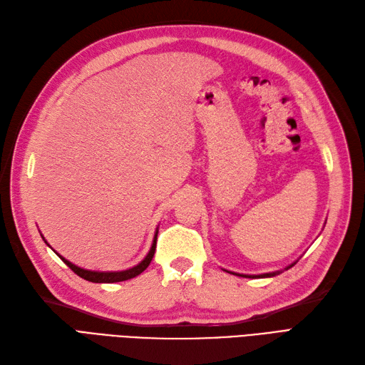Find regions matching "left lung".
Masks as SVG:
<instances>
[{
  "label": "left lung",
  "mask_w": 365,
  "mask_h": 365,
  "mask_svg": "<svg viewBox=\"0 0 365 365\" xmlns=\"http://www.w3.org/2000/svg\"><path fill=\"white\" fill-rule=\"evenodd\" d=\"M298 262V259L295 260V262H292V263H289L288 267H284L283 269H279V271H272V272H263V274H254V275H251V274H239V272H233V271H228V269H224V271H227V272H230V274H235V275H239V277H245V279H268V277H275V275H279V274H282L283 271H286V269H289V268H292L294 264Z\"/></svg>",
  "instance_id": "1"
}]
</instances>
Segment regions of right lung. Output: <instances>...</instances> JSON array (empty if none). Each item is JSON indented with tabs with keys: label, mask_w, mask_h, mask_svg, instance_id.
I'll return each mask as SVG.
<instances>
[{
	"label": "right lung",
	"mask_w": 365,
	"mask_h": 365,
	"mask_svg": "<svg viewBox=\"0 0 365 365\" xmlns=\"http://www.w3.org/2000/svg\"><path fill=\"white\" fill-rule=\"evenodd\" d=\"M41 236H42V235H41ZM157 236H158V227H157V230H155V235H153L152 245H150L149 252L146 254V257L143 259L140 263H137L135 267L123 269V271H93V269L81 268V267H77V264L71 263L70 260L65 259L63 256H61L59 252L54 251V250L48 245V242L46 240V237L42 236V239H43V242H46V244H47L54 252L58 254L59 259H61L65 264H67V267H68L71 271H74L77 275H79V277H82V279H85V280H88V282H93V283H117V282H125V280L137 277V275H140L143 271H145V269L149 267V263H150V260H152V257H153V254H155Z\"/></svg>",
	"instance_id": "right-lung-1"
}]
</instances>
